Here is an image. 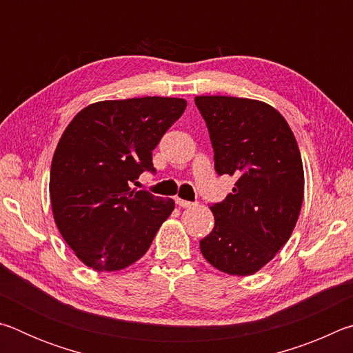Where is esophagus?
Wrapping results in <instances>:
<instances>
[{
  "label": "esophagus",
  "instance_id": "obj_1",
  "mask_svg": "<svg viewBox=\"0 0 353 353\" xmlns=\"http://www.w3.org/2000/svg\"><path fill=\"white\" fill-rule=\"evenodd\" d=\"M176 204H177L179 207L188 208V207H194L196 202H190V201H185V199H181V198H176Z\"/></svg>",
  "mask_w": 353,
  "mask_h": 353
}]
</instances>
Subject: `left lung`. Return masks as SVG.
<instances>
[{"instance_id": "left-lung-1", "label": "left lung", "mask_w": 353, "mask_h": 353, "mask_svg": "<svg viewBox=\"0 0 353 353\" xmlns=\"http://www.w3.org/2000/svg\"><path fill=\"white\" fill-rule=\"evenodd\" d=\"M210 134L214 170L235 176L213 204L214 227L199 246L230 276H250L290 240L303 201V166L294 134L270 104L234 97H196Z\"/></svg>"}]
</instances>
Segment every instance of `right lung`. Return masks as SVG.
I'll use <instances>...</instances> for the list:
<instances>
[{
  "label": "right lung",
  "instance_id": "1",
  "mask_svg": "<svg viewBox=\"0 0 353 353\" xmlns=\"http://www.w3.org/2000/svg\"><path fill=\"white\" fill-rule=\"evenodd\" d=\"M187 107L181 98L99 101L71 119L56 148L50 198L57 229L94 271H119L148 252L174 201L132 190L155 172L152 151Z\"/></svg>",
  "mask_w": 353,
  "mask_h": 353
}]
</instances>
